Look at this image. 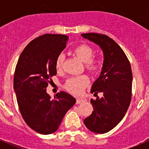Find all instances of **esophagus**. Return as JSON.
Instances as JSON below:
<instances>
[{
    "instance_id": "obj_1",
    "label": "esophagus",
    "mask_w": 149,
    "mask_h": 149,
    "mask_svg": "<svg viewBox=\"0 0 149 149\" xmlns=\"http://www.w3.org/2000/svg\"><path fill=\"white\" fill-rule=\"evenodd\" d=\"M84 101H86V99H84V98H77L76 103L81 104V103H82V102H84Z\"/></svg>"
}]
</instances>
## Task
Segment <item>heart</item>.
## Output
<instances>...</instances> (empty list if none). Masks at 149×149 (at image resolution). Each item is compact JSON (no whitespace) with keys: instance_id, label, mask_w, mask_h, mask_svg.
<instances>
[{"instance_id":"b5f03b06","label":"heart","mask_w":149,"mask_h":149,"mask_svg":"<svg viewBox=\"0 0 149 149\" xmlns=\"http://www.w3.org/2000/svg\"><path fill=\"white\" fill-rule=\"evenodd\" d=\"M73 53L80 60L85 63L86 68L91 72H96L100 66V61L98 59H93V51L90 46L87 45L82 44L76 46L74 48ZM64 61V56L59 55L56 58L55 67L57 70H60L63 67ZM89 83V77L86 75L79 76V77H71L66 81L65 87L69 92L75 95L81 94Z\"/></svg>"}]
</instances>
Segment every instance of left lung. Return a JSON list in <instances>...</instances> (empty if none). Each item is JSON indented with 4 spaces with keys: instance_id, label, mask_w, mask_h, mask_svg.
<instances>
[{
    "instance_id": "1",
    "label": "left lung",
    "mask_w": 149,
    "mask_h": 149,
    "mask_svg": "<svg viewBox=\"0 0 149 149\" xmlns=\"http://www.w3.org/2000/svg\"><path fill=\"white\" fill-rule=\"evenodd\" d=\"M81 36L99 46L104 56L100 75L91 88L95 96L102 93L103 97L90 100L94 110L84 122L92 132L104 134L122 121L131 103L133 81L131 64L119 45L107 36L95 33Z\"/></svg>"
}]
</instances>
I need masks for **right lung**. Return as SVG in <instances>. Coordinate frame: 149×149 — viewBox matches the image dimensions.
<instances>
[{"label":"right lung","instance_id":"1","mask_svg":"<svg viewBox=\"0 0 149 149\" xmlns=\"http://www.w3.org/2000/svg\"><path fill=\"white\" fill-rule=\"evenodd\" d=\"M68 41L65 35L41 36L26 46L17 63L13 88L18 107L27 125L41 134L57 131L67 111L76 103L65 92L56 94L54 99L46 92L49 79L56 74V58Z\"/></svg>","mask_w":149,"mask_h":149}]
</instances>
